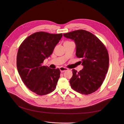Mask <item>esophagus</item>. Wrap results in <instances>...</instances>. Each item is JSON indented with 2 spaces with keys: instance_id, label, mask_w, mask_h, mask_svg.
I'll use <instances>...</instances> for the list:
<instances>
[{
  "instance_id": "1",
  "label": "esophagus",
  "mask_w": 124,
  "mask_h": 124,
  "mask_svg": "<svg viewBox=\"0 0 124 124\" xmlns=\"http://www.w3.org/2000/svg\"><path fill=\"white\" fill-rule=\"evenodd\" d=\"M60 71H61V72H65V71H67L68 70V68H65V67H61L59 68Z\"/></svg>"
}]
</instances>
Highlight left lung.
Instances as JSON below:
<instances>
[{"mask_svg": "<svg viewBox=\"0 0 124 124\" xmlns=\"http://www.w3.org/2000/svg\"><path fill=\"white\" fill-rule=\"evenodd\" d=\"M63 35L74 41L76 56L82 58L81 63L83 66V69L78 72L72 69L71 87L82 94H91L100 87L108 72L109 58L107 49L96 36L85 30H77Z\"/></svg>", "mask_w": 124, "mask_h": 124, "instance_id": "obj_1", "label": "left lung"}]
</instances>
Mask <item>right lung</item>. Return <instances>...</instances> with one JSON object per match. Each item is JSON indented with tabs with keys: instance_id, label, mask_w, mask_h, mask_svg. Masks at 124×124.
Segmentation results:
<instances>
[{
	"instance_id": "right-lung-1",
	"label": "right lung",
	"mask_w": 124,
	"mask_h": 124,
	"mask_svg": "<svg viewBox=\"0 0 124 124\" xmlns=\"http://www.w3.org/2000/svg\"><path fill=\"white\" fill-rule=\"evenodd\" d=\"M62 33L52 34L37 32L26 38L18 50L16 65L24 84L38 95H45L54 91L61 71L43 66L44 60L53 53Z\"/></svg>"
}]
</instances>
